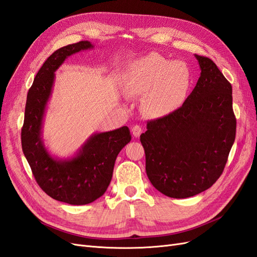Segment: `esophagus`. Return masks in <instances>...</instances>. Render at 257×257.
<instances>
[{
	"instance_id": "esophagus-1",
	"label": "esophagus",
	"mask_w": 257,
	"mask_h": 257,
	"mask_svg": "<svg viewBox=\"0 0 257 257\" xmlns=\"http://www.w3.org/2000/svg\"><path fill=\"white\" fill-rule=\"evenodd\" d=\"M132 133H133V135L135 136V137H139L141 136V134L143 133V128H142V126L141 125H134L133 126V128H132Z\"/></svg>"
}]
</instances>
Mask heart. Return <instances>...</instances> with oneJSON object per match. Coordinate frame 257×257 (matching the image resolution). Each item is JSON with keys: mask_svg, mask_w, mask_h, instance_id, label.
Returning <instances> with one entry per match:
<instances>
[{"mask_svg": "<svg viewBox=\"0 0 257 257\" xmlns=\"http://www.w3.org/2000/svg\"><path fill=\"white\" fill-rule=\"evenodd\" d=\"M125 89L143 96L142 111L150 118H163L180 108L189 95L193 74L182 61L149 53L132 62L124 75Z\"/></svg>", "mask_w": 257, "mask_h": 257, "instance_id": "1", "label": "heart"}]
</instances>
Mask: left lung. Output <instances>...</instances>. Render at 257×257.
<instances>
[{
    "label": "left lung",
    "instance_id": "8db88e82",
    "mask_svg": "<svg viewBox=\"0 0 257 257\" xmlns=\"http://www.w3.org/2000/svg\"><path fill=\"white\" fill-rule=\"evenodd\" d=\"M200 77L178 110L149 120L141 135L146 172L162 194L186 198L222 175L236 137L231 84L207 57L195 54Z\"/></svg>",
    "mask_w": 257,
    "mask_h": 257
}]
</instances>
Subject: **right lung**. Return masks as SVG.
<instances>
[{
  "label": "right lung",
  "instance_id": "add662e5",
  "mask_svg": "<svg viewBox=\"0 0 257 257\" xmlns=\"http://www.w3.org/2000/svg\"><path fill=\"white\" fill-rule=\"evenodd\" d=\"M91 48L90 42L81 41L56 50L45 61L28 92L21 130L22 151L37 184L51 198L69 205H87L103 195L111 181L115 159L132 138L127 126L96 133L67 160L52 158L44 146L43 118L54 72L67 57Z\"/></svg>",
  "mask_w": 257,
  "mask_h": 257
}]
</instances>
